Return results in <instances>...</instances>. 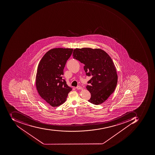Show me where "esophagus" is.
Instances as JSON below:
<instances>
[{"label": "esophagus", "mask_w": 155, "mask_h": 155, "mask_svg": "<svg viewBox=\"0 0 155 155\" xmlns=\"http://www.w3.org/2000/svg\"><path fill=\"white\" fill-rule=\"evenodd\" d=\"M77 89L78 90H82L83 89V87H80V86H78V87H77Z\"/></svg>", "instance_id": "obj_1"}]
</instances>
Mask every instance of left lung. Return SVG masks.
I'll use <instances>...</instances> for the list:
<instances>
[{
  "label": "left lung",
  "mask_w": 155,
  "mask_h": 155,
  "mask_svg": "<svg viewBox=\"0 0 155 155\" xmlns=\"http://www.w3.org/2000/svg\"><path fill=\"white\" fill-rule=\"evenodd\" d=\"M73 56L84 64L86 75L92 77L86 87L91 94L89 102L94 105L105 102L117 83L116 67L111 57L103 50L91 48L75 49Z\"/></svg>",
  "instance_id": "8db88e82"
}]
</instances>
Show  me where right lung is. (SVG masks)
I'll list each match as a JSON object with an SVG mask.
<instances>
[{"instance_id": "1", "label": "right lung", "mask_w": 155, "mask_h": 155, "mask_svg": "<svg viewBox=\"0 0 155 155\" xmlns=\"http://www.w3.org/2000/svg\"><path fill=\"white\" fill-rule=\"evenodd\" d=\"M73 49L56 48L50 50L38 64L36 85L39 95L45 103L57 107L66 100L72 88L62 78L67 61Z\"/></svg>"}]
</instances>
